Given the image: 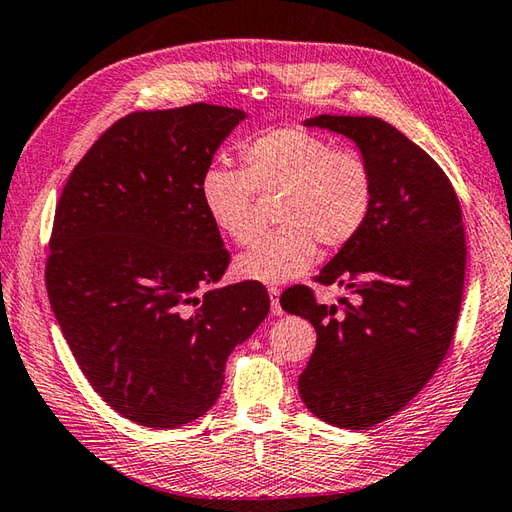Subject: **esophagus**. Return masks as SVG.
Returning a JSON list of instances; mask_svg holds the SVG:
<instances>
[{
	"label": "esophagus",
	"mask_w": 512,
	"mask_h": 512,
	"mask_svg": "<svg viewBox=\"0 0 512 512\" xmlns=\"http://www.w3.org/2000/svg\"><path fill=\"white\" fill-rule=\"evenodd\" d=\"M268 297H270V310H273V315H284V308L279 304V288L268 286Z\"/></svg>",
	"instance_id": "obj_1"
}]
</instances>
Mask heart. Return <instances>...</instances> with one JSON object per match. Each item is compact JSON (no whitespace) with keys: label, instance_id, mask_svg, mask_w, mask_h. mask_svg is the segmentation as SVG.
Returning a JSON list of instances; mask_svg holds the SVG:
<instances>
[{"label":"heart","instance_id":"heart-1","mask_svg":"<svg viewBox=\"0 0 512 512\" xmlns=\"http://www.w3.org/2000/svg\"><path fill=\"white\" fill-rule=\"evenodd\" d=\"M244 170L208 166L199 199L219 233L246 244L255 235L253 190L282 193V228L257 237L237 257L239 277L284 284L302 277L317 259V242L344 248L362 233L375 202V175L357 150L335 148L302 128H273L242 144Z\"/></svg>","mask_w":512,"mask_h":512}]
</instances>
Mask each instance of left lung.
Instances as JSON below:
<instances>
[{
    "mask_svg": "<svg viewBox=\"0 0 512 512\" xmlns=\"http://www.w3.org/2000/svg\"><path fill=\"white\" fill-rule=\"evenodd\" d=\"M304 126L353 139L375 175L366 226L317 275L357 302L319 304L288 290L282 308L308 319L317 346L299 395L324 422L364 430L402 410L442 364L464 295L466 237L450 179L426 150L379 117L319 115Z\"/></svg>",
    "mask_w": 512,
    "mask_h": 512,
    "instance_id": "left-lung-1",
    "label": "left lung"
}]
</instances>
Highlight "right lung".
Masks as SVG:
<instances>
[{"instance_id": "1", "label": "right lung", "mask_w": 512, "mask_h": 512, "mask_svg": "<svg viewBox=\"0 0 512 512\" xmlns=\"http://www.w3.org/2000/svg\"><path fill=\"white\" fill-rule=\"evenodd\" d=\"M246 113L190 104L110 126L59 197L46 290L88 384L148 428L202 417L226 359L270 310L266 288H210L230 255L199 179Z\"/></svg>"}]
</instances>
